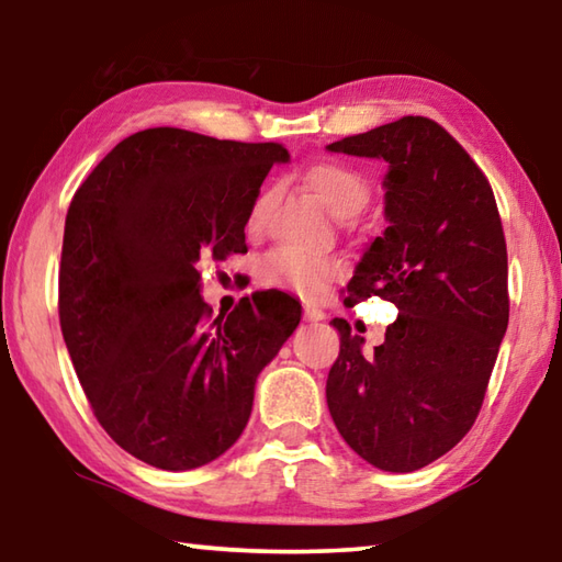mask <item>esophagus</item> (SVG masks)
Returning a JSON list of instances; mask_svg holds the SVG:
<instances>
[{
    "label": "esophagus",
    "instance_id": "esophagus-1",
    "mask_svg": "<svg viewBox=\"0 0 562 562\" xmlns=\"http://www.w3.org/2000/svg\"><path fill=\"white\" fill-rule=\"evenodd\" d=\"M322 319H325V312L315 307V304H304V322H322Z\"/></svg>",
    "mask_w": 562,
    "mask_h": 562
}]
</instances>
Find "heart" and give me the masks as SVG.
<instances>
[{"mask_svg":"<svg viewBox=\"0 0 562 562\" xmlns=\"http://www.w3.org/2000/svg\"><path fill=\"white\" fill-rule=\"evenodd\" d=\"M304 188L327 207L331 215L351 217L369 201V183L355 166L341 160H319L304 170ZM270 193L255 198L247 215V227L260 231L270 211ZM260 282L268 288L290 290L304 297H322L331 284L345 278V262L337 258H310V255L278 247L260 260Z\"/></svg>","mask_w":562,"mask_h":562,"instance_id":"heart-1","label":"heart"}]
</instances>
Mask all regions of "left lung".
Instances as JSON below:
<instances>
[{
    "instance_id": "obj_1",
    "label": "left lung",
    "mask_w": 562,
    "mask_h": 562,
    "mask_svg": "<svg viewBox=\"0 0 562 562\" xmlns=\"http://www.w3.org/2000/svg\"><path fill=\"white\" fill-rule=\"evenodd\" d=\"M327 148L389 164V227L361 255L345 304L398 307L369 355L347 319H331L327 406L361 459L408 473L451 451L481 412L508 327L506 235L488 178L431 119L404 116Z\"/></svg>"
}]
</instances>
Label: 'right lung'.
<instances>
[{
    "instance_id": "1",
    "label": "right lung",
    "mask_w": 562,
    "mask_h": 562,
    "mask_svg": "<svg viewBox=\"0 0 562 562\" xmlns=\"http://www.w3.org/2000/svg\"><path fill=\"white\" fill-rule=\"evenodd\" d=\"M288 158L282 144L146 128L71 198L61 335L103 431L148 465L188 471L231 449L258 374L300 325V304L278 290L215 319L201 297V268L247 252L250 207Z\"/></svg>"
}]
</instances>
